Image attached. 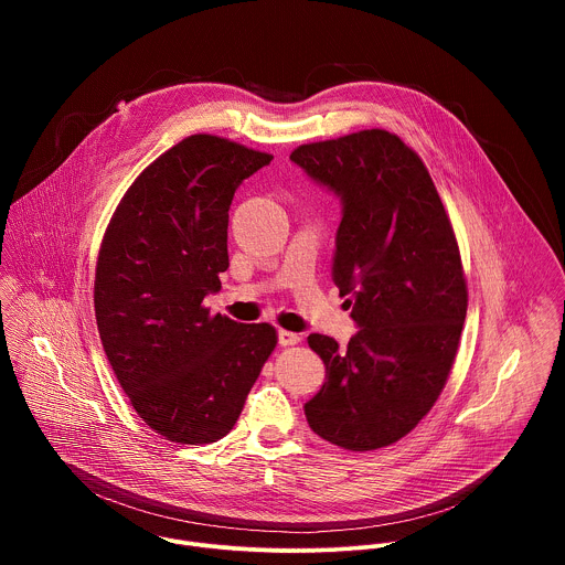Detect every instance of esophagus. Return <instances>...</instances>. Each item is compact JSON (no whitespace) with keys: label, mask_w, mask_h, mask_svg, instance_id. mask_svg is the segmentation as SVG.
I'll use <instances>...</instances> for the list:
<instances>
[{"label":"esophagus","mask_w":565,"mask_h":565,"mask_svg":"<svg viewBox=\"0 0 565 565\" xmlns=\"http://www.w3.org/2000/svg\"><path fill=\"white\" fill-rule=\"evenodd\" d=\"M299 335L297 333H292V331H284V329H279L277 331V342H279V347H295V344H299Z\"/></svg>","instance_id":"esophagus-1"}]
</instances>
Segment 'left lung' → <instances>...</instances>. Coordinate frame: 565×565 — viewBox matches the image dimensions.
<instances>
[{"label":"left lung","mask_w":565,"mask_h":565,"mask_svg":"<svg viewBox=\"0 0 565 565\" xmlns=\"http://www.w3.org/2000/svg\"><path fill=\"white\" fill-rule=\"evenodd\" d=\"M290 160L342 203L333 281L360 329L347 349L308 335L327 382L306 420L338 447L380 449L429 414L454 364L467 315L456 236L420 156L395 134L301 145Z\"/></svg>","instance_id":"left-lung-1"}]
</instances>
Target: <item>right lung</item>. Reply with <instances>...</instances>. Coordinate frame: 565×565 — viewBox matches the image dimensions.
Returning <instances> with one entry per match:
<instances>
[{
    "label": "right lung",
    "mask_w": 565,
    "mask_h": 565,
    "mask_svg": "<svg viewBox=\"0 0 565 565\" xmlns=\"http://www.w3.org/2000/svg\"><path fill=\"white\" fill-rule=\"evenodd\" d=\"M270 153L194 134L134 181L105 232L96 319L107 360L138 416L181 445L234 427L275 351L270 324L210 315L227 270V210Z\"/></svg>",
    "instance_id": "add662e5"
}]
</instances>
